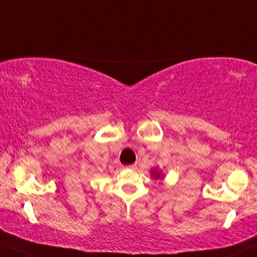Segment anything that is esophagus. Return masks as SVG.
I'll use <instances>...</instances> for the list:
<instances>
[{
    "label": "esophagus",
    "instance_id": "obj_1",
    "mask_svg": "<svg viewBox=\"0 0 257 257\" xmlns=\"http://www.w3.org/2000/svg\"><path fill=\"white\" fill-rule=\"evenodd\" d=\"M128 168H129V169H137L138 165H137V164H133V165H129Z\"/></svg>",
    "mask_w": 257,
    "mask_h": 257
}]
</instances>
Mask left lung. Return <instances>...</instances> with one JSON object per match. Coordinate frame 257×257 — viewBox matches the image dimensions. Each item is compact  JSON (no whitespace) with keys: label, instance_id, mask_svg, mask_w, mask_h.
Returning <instances> with one entry per match:
<instances>
[{"label":"left lung","instance_id":"1","mask_svg":"<svg viewBox=\"0 0 257 257\" xmlns=\"http://www.w3.org/2000/svg\"><path fill=\"white\" fill-rule=\"evenodd\" d=\"M152 176L154 178H162L163 177L162 174H160L159 171H157V170H152Z\"/></svg>","mask_w":257,"mask_h":257}]
</instances>
